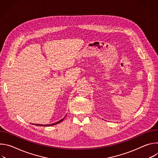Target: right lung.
<instances>
[{"label":"right lung","instance_id":"right-lung-1","mask_svg":"<svg viewBox=\"0 0 158 158\" xmlns=\"http://www.w3.org/2000/svg\"><path fill=\"white\" fill-rule=\"evenodd\" d=\"M65 116L63 119H62L61 120H60V121H57V122H56V123H55L51 124H34V125H35V126H54V125H56V124H59V123H61V122L64 119V118H65Z\"/></svg>","mask_w":158,"mask_h":158}]
</instances>
